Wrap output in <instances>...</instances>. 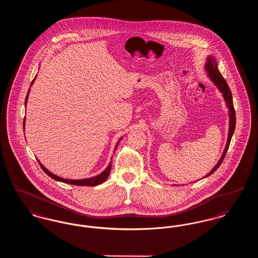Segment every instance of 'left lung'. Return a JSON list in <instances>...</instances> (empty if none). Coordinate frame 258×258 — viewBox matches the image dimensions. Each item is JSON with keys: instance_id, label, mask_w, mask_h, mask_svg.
Masks as SVG:
<instances>
[{"instance_id": "left-lung-1", "label": "left lung", "mask_w": 258, "mask_h": 258, "mask_svg": "<svg viewBox=\"0 0 258 258\" xmlns=\"http://www.w3.org/2000/svg\"><path fill=\"white\" fill-rule=\"evenodd\" d=\"M204 70L207 73V76H208L209 79L214 83V85L217 87L218 90L221 92V94L222 95V97H223V99H224V102L226 104V107L228 109V116H229V127H228V137H227L226 145H225V148L223 150V153L221 155L220 160L213 167V169L209 172L206 176H204V178H206V177H208L211 174H213L214 172L219 168V166L221 165L222 160H223L225 155H226V152L228 150L230 141H231V138H232V135L234 134V131H235L236 117H235V110H234L233 99H232L231 91H230V89L228 87V84L226 83V81L224 80V78L222 77V75H221L220 71H219L218 62L216 61L215 57H213L211 55L207 56L206 62H205V66H204Z\"/></svg>"}]
</instances>
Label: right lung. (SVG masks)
Here are the masks:
<instances>
[{
    "instance_id": "obj_1",
    "label": "right lung",
    "mask_w": 258,
    "mask_h": 258,
    "mask_svg": "<svg viewBox=\"0 0 258 258\" xmlns=\"http://www.w3.org/2000/svg\"><path fill=\"white\" fill-rule=\"evenodd\" d=\"M36 78H37V75L35 76V78H34V80L32 81V83H31V86H33V84H34V82H35V80H36ZM30 91H31V89H29V91H28V94H27V96H26V99H25V108H26V106H27V101H28V98H29V94H30ZM25 122H26V118H24V122H23V128H24L25 131ZM123 137H121L118 141H117V143H116V145H115V149H114V152L116 151V149L118 147V145H119V143H120V141H121V139H122ZM38 163L40 164V166H41V168L43 169V171L45 172L49 177H51L52 179H54V180H56V181H59V182H61V183H66V184H74V185H87V186H95V185H98L99 184H102L104 181H106V179L108 178V176H109V174H110L111 170V160L110 162L108 163V165L106 166V168L103 170V171L101 172V173H99L98 175H96V176H93V177H90V178H84V179H77V180H73V179H64V178H61L60 176H57V175H55V174H53L52 172H50L39 160H38Z\"/></svg>"
}]
</instances>
